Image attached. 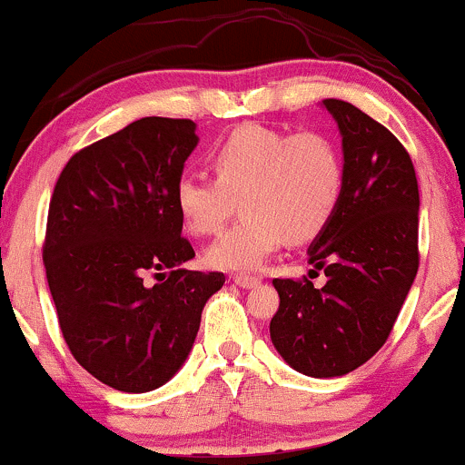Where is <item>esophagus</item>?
Here are the masks:
<instances>
[{
	"instance_id": "34e87169",
	"label": "esophagus",
	"mask_w": 465,
	"mask_h": 465,
	"mask_svg": "<svg viewBox=\"0 0 465 465\" xmlns=\"http://www.w3.org/2000/svg\"><path fill=\"white\" fill-rule=\"evenodd\" d=\"M233 282H236V284H238V286H242V288H253V286H258V284H260V277L238 273V275H233Z\"/></svg>"
}]
</instances>
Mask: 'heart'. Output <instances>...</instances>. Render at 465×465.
<instances>
[{
    "instance_id": "obj_1",
    "label": "heart",
    "mask_w": 465,
    "mask_h": 465,
    "mask_svg": "<svg viewBox=\"0 0 465 465\" xmlns=\"http://www.w3.org/2000/svg\"><path fill=\"white\" fill-rule=\"evenodd\" d=\"M214 177L183 173L173 196L181 221L196 236L244 214L205 251L210 266L249 271L284 242H311L330 225L345 188V168L332 137L244 124L207 153Z\"/></svg>"
}]
</instances>
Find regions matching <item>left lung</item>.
Returning <instances> with one entry per match:
<instances>
[{
	"label": "left lung",
	"mask_w": 465,
	"mask_h": 465,
	"mask_svg": "<svg viewBox=\"0 0 465 465\" xmlns=\"http://www.w3.org/2000/svg\"><path fill=\"white\" fill-rule=\"evenodd\" d=\"M323 104L345 157L339 210L308 249L325 284L275 277L280 308L271 319L282 359L312 378L354 371L385 345L420 266V190L407 148L354 104Z\"/></svg>",
	"instance_id": "1"
}]
</instances>
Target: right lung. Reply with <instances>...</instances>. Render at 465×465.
Segmentation results:
<instances>
[{
  "instance_id": "obj_1",
  "label": "right lung",
  "mask_w": 465,
  "mask_h": 465,
  "mask_svg": "<svg viewBox=\"0 0 465 465\" xmlns=\"http://www.w3.org/2000/svg\"><path fill=\"white\" fill-rule=\"evenodd\" d=\"M194 129L183 117H142L72 154L52 192L44 264L58 325L78 365L117 391L168 382L225 284L218 271L177 269L194 258L173 196ZM148 272L164 282L146 287Z\"/></svg>"
}]
</instances>
